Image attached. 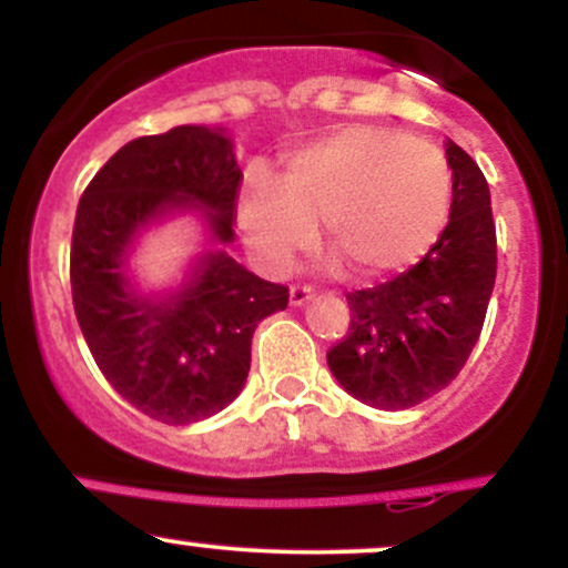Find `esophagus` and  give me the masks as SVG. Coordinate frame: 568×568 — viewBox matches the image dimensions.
Returning <instances> with one entry per match:
<instances>
[{
    "label": "esophagus",
    "mask_w": 568,
    "mask_h": 568,
    "mask_svg": "<svg viewBox=\"0 0 568 568\" xmlns=\"http://www.w3.org/2000/svg\"><path fill=\"white\" fill-rule=\"evenodd\" d=\"M312 298V288L310 285H302V283H296V285H291V304L293 306H298V304H306Z\"/></svg>",
    "instance_id": "esophagus-1"
}]
</instances>
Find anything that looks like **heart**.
<instances>
[{
  "mask_svg": "<svg viewBox=\"0 0 568 568\" xmlns=\"http://www.w3.org/2000/svg\"><path fill=\"white\" fill-rule=\"evenodd\" d=\"M452 202V171L438 149L387 128H349L285 162L280 184L245 179L240 226L270 270H285L315 240L363 277L408 270L433 247Z\"/></svg>",
  "mask_w": 568,
  "mask_h": 568,
  "instance_id": "b5f03b06",
  "label": "heart"
}]
</instances>
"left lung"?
I'll list each match as a JSON object with an SVG mask.
<instances>
[{
  "mask_svg": "<svg viewBox=\"0 0 568 568\" xmlns=\"http://www.w3.org/2000/svg\"><path fill=\"white\" fill-rule=\"evenodd\" d=\"M454 200L446 230L419 264L374 288L347 293L349 331L328 368L352 397L397 410L456 379L484 328L497 280V230L486 175L448 143Z\"/></svg>",
  "mask_w": 568,
  "mask_h": 568,
  "instance_id": "obj_1",
  "label": "left lung"
}]
</instances>
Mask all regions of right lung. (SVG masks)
<instances>
[{"label": "right lung", "instance_id": "1", "mask_svg": "<svg viewBox=\"0 0 568 568\" xmlns=\"http://www.w3.org/2000/svg\"><path fill=\"white\" fill-rule=\"evenodd\" d=\"M240 184L230 139L181 125L125 143L77 205L69 256L77 323L106 382L162 425H192L230 406L251 371L253 331L288 306V285L216 251L158 304L128 291L122 256L146 221L179 205L205 207L219 243H232Z\"/></svg>", "mask_w": 568, "mask_h": 568}]
</instances>
